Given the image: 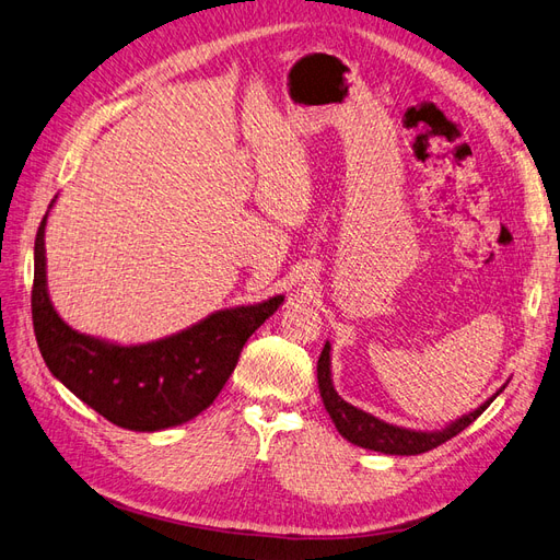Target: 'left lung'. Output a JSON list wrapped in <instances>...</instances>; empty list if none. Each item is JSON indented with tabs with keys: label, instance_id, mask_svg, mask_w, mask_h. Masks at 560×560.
Returning a JSON list of instances; mask_svg holds the SVG:
<instances>
[{
	"label": "left lung",
	"instance_id": "obj_1",
	"mask_svg": "<svg viewBox=\"0 0 560 560\" xmlns=\"http://www.w3.org/2000/svg\"><path fill=\"white\" fill-rule=\"evenodd\" d=\"M329 351L331 346L329 341L325 343V349L317 358V386H320V396L325 402V410L329 412L331 421H335L337 431L346 438V441L365 447V450H374V452H384V455H421V452H429L438 445H443L450 438H455L457 433H462L468 424L488 410L490 402L500 396V393L506 388V384L494 393L492 398H488L482 405H478L474 412L462 415L459 419L450 421L443 429L435 431H415V429H402L396 424H388V421L374 417L360 407L346 402L337 388L335 382H331V360H329Z\"/></svg>",
	"mask_w": 560,
	"mask_h": 560
}]
</instances>
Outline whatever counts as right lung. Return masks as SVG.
<instances>
[{"mask_svg": "<svg viewBox=\"0 0 560 560\" xmlns=\"http://www.w3.org/2000/svg\"><path fill=\"white\" fill-rule=\"evenodd\" d=\"M47 219L49 211L35 240L33 325L39 353L60 384L122 429L164 431L207 410L233 374L245 341L284 301L276 294L261 304L221 308L176 335L145 343L125 346L82 335L49 299Z\"/></svg>", "mask_w": 560, "mask_h": 560, "instance_id": "right-lung-1", "label": "right lung"}]
</instances>
